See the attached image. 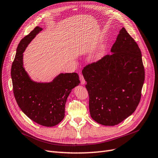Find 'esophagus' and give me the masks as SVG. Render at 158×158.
<instances>
[{
    "label": "esophagus",
    "mask_w": 158,
    "mask_h": 158,
    "mask_svg": "<svg viewBox=\"0 0 158 158\" xmlns=\"http://www.w3.org/2000/svg\"><path fill=\"white\" fill-rule=\"evenodd\" d=\"M79 79H80V81H81V85H84V84L85 83V79H84V77H83V75L79 74Z\"/></svg>",
    "instance_id": "34e87169"
}]
</instances>
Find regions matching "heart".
<instances>
[{
	"label": "heart",
	"instance_id": "obj_1",
	"mask_svg": "<svg viewBox=\"0 0 158 158\" xmlns=\"http://www.w3.org/2000/svg\"><path fill=\"white\" fill-rule=\"evenodd\" d=\"M102 56H103V51H102V50H101V51H100V52H99L97 54L96 58H97V59H100V58H102Z\"/></svg>",
	"mask_w": 158,
	"mask_h": 158
}]
</instances>
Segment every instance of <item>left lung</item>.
<instances>
[{
    "label": "left lung",
    "mask_w": 158,
    "mask_h": 158,
    "mask_svg": "<svg viewBox=\"0 0 158 158\" xmlns=\"http://www.w3.org/2000/svg\"><path fill=\"white\" fill-rule=\"evenodd\" d=\"M107 55L84 67L91 117L115 126L136 110L141 100L144 68L137 44L123 27Z\"/></svg>",
    "instance_id": "1"
}]
</instances>
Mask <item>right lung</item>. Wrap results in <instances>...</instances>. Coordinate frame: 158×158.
I'll return each instance as SVG.
<instances>
[{
	"label": "right lung",
	"mask_w": 158,
	"mask_h": 158,
	"mask_svg": "<svg viewBox=\"0 0 158 158\" xmlns=\"http://www.w3.org/2000/svg\"><path fill=\"white\" fill-rule=\"evenodd\" d=\"M42 30V28L35 27L21 40L11 66V76L14 97L22 111L38 124L51 127L63 120L67 98L80 81L77 73H61L49 83H35L29 78L23 66V52Z\"/></svg>",
	"instance_id": "right-lung-1"
}]
</instances>
